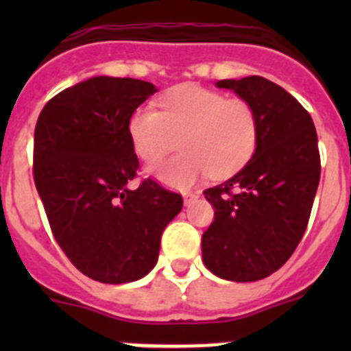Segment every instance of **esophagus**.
Instances as JSON below:
<instances>
[{
	"label": "esophagus",
	"instance_id": "1",
	"mask_svg": "<svg viewBox=\"0 0 351 351\" xmlns=\"http://www.w3.org/2000/svg\"><path fill=\"white\" fill-rule=\"evenodd\" d=\"M198 195L197 193H184V206H190L193 200H197Z\"/></svg>",
	"mask_w": 351,
	"mask_h": 351
}]
</instances>
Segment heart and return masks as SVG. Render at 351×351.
I'll return each mask as SVG.
<instances>
[{
    "label": "heart",
    "instance_id": "1",
    "mask_svg": "<svg viewBox=\"0 0 351 351\" xmlns=\"http://www.w3.org/2000/svg\"><path fill=\"white\" fill-rule=\"evenodd\" d=\"M258 117L243 98L200 86H179L153 107L135 108L128 117V137L138 158L149 165L170 153L179 138L182 154L153 170L163 184L186 190L209 173L225 179L243 169L258 144Z\"/></svg>",
    "mask_w": 351,
    "mask_h": 351
}]
</instances>
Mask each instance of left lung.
Listing matches in <instances>:
<instances>
[{
	"label": "left lung",
	"mask_w": 351,
	"mask_h": 351,
	"mask_svg": "<svg viewBox=\"0 0 351 351\" xmlns=\"http://www.w3.org/2000/svg\"><path fill=\"white\" fill-rule=\"evenodd\" d=\"M255 108L258 144L234 178L204 191L214 221L202 258L218 278L237 283L271 276L300 243L320 182L311 116L281 86L258 75L218 80Z\"/></svg>",
	"instance_id": "obj_1"
}]
</instances>
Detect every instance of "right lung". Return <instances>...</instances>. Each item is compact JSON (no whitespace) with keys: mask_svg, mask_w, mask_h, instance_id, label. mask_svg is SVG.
<instances>
[{"mask_svg":"<svg viewBox=\"0 0 351 351\" xmlns=\"http://www.w3.org/2000/svg\"><path fill=\"white\" fill-rule=\"evenodd\" d=\"M158 89L121 77H91L56 95L35 128L33 176L56 241L82 274L100 283L137 281L153 271L165 226L182 197L144 179L130 114Z\"/></svg>","mask_w":351,"mask_h":351,"instance_id":"right-lung-1","label":"right lung"}]
</instances>
